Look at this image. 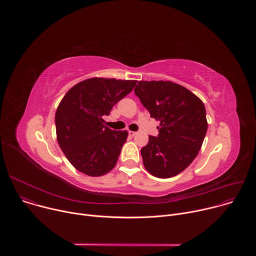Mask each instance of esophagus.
I'll use <instances>...</instances> for the list:
<instances>
[{
	"mask_svg": "<svg viewBox=\"0 0 256 256\" xmlns=\"http://www.w3.org/2000/svg\"><path fill=\"white\" fill-rule=\"evenodd\" d=\"M136 134V132H132V130L128 132V136H134Z\"/></svg>",
	"mask_w": 256,
	"mask_h": 256,
	"instance_id": "1",
	"label": "esophagus"
}]
</instances>
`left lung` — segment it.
Returning a JSON list of instances; mask_svg holds the SVG:
<instances>
[{"mask_svg":"<svg viewBox=\"0 0 256 256\" xmlns=\"http://www.w3.org/2000/svg\"><path fill=\"white\" fill-rule=\"evenodd\" d=\"M134 94L151 118L160 120L158 136H149L140 150L144 168L158 178L179 174L198 156L206 134L202 101L170 81H140Z\"/></svg>","mask_w":256,"mask_h":256,"instance_id":"1","label":"left lung"}]
</instances>
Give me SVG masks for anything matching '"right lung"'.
<instances>
[{"label":"right lung","instance_id":"1","mask_svg":"<svg viewBox=\"0 0 256 256\" xmlns=\"http://www.w3.org/2000/svg\"><path fill=\"white\" fill-rule=\"evenodd\" d=\"M136 84L132 80L91 78L70 88L56 112L60 147L70 163L89 176H101L116 166L126 130L104 126L102 116Z\"/></svg>","mask_w":256,"mask_h":256}]
</instances>
